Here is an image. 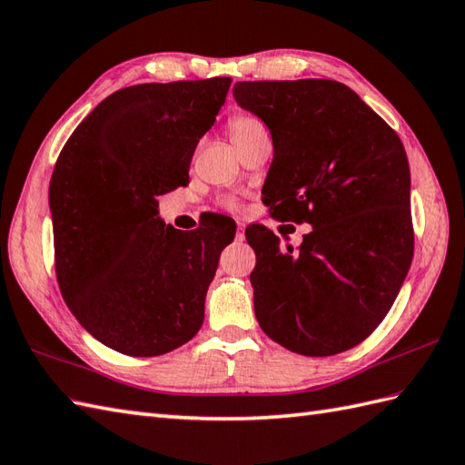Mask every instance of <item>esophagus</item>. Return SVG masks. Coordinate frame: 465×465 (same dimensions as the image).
Segmentation results:
<instances>
[{
    "label": "esophagus",
    "instance_id": "obj_1",
    "mask_svg": "<svg viewBox=\"0 0 465 465\" xmlns=\"http://www.w3.org/2000/svg\"><path fill=\"white\" fill-rule=\"evenodd\" d=\"M235 237H237V240H245V223H237V232H235Z\"/></svg>",
    "mask_w": 465,
    "mask_h": 465
}]
</instances>
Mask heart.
Listing matches in <instances>:
<instances>
[{
  "label": "heart",
  "mask_w": 465,
  "mask_h": 465,
  "mask_svg": "<svg viewBox=\"0 0 465 465\" xmlns=\"http://www.w3.org/2000/svg\"><path fill=\"white\" fill-rule=\"evenodd\" d=\"M255 126H259V123L255 121V118L245 116V114L235 116V118H232V123H230L232 138L237 136V134H242V133H247V131H250V128H255ZM223 206L228 208V210H235L237 203L233 200H228V202H223Z\"/></svg>",
  "instance_id": "1"
}]
</instances>
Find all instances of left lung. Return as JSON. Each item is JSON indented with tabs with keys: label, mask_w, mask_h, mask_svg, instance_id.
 Segmentation results:
<instances>
[{
	"label": "left lung",
	"mask_w": 465,
	"mask_h": 465,
	"mask_svg": "<svg viewBox=\"0 0 465 465\" xmlns=\"http://www.w3.org/2000/svg\"><path fill=\"white\" fill-rule=\"evenodd\" d=\"M233 99L272 134L263 202L312 228L297 252L263 225L245 230L259 327L297 354L349 351L381 325L412 263L401 138L337 81H243Z\"/></svg>",
	"instance_id": "1"
}]
</instances>
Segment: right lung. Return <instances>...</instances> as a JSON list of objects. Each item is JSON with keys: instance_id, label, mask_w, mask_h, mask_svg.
Instances as JSON below:
<instances>
[{"instance_id": "right-lung-1", "label": "right lung", "mask_w": 465, "mask_h": 465, "mask_svg": "<svg viewBox=\"0 0 465 465\" xmlns=\"http://www.w3.org/2000/svg\"><path fill=\"white\" fill-rule=\"evenodd\" d=\"M230 77L113 93L74 128L49 183L57 282L86 332L116 352L158 356L196 337L233 223L180 232L158 196L190 182Z\"/></svg>"}]
</instances>
